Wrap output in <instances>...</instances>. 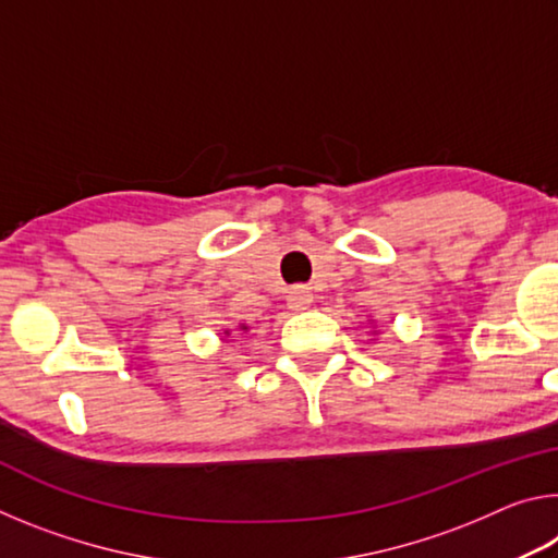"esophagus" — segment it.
Instances as JSON below:
<instances>
[{"label": "esophagus", "instance_id": "obj_1", "mask_svg": "<svg viewBox=\"0 0 558 558\" xmlns=\"http://www.w3.org/2000/svg\"><path fill=\"white\" fill-rule=\"evenodd\" d=\"M310 302H313V292L305 286H298L288 292V307L290 310H307Z\"/></svg>", "mask_w": 558, "mask_h": 558}]
</instances>
